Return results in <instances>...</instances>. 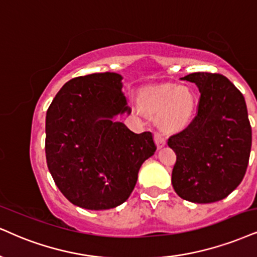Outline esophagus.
I'll use <instances>...</instances> for the list:
<instances>
[{
    "label": "esophagus",
    "mask_w": 257,
    "mask_h": 257,
    "mask_svg": "<svg viewBox=\"0 0 257 257\" xmlns=\"http://www.w3.org/2000/svg\"><path fill=\"white\" fill-rule=\"evenodd\" d=\"M155 142H156V145L158 149L163 148L164 145H166V141H164L163 136L160 135V134H155Z\"/></svg>",
    "instance_id": "esophagus-1"
}]
</instances>
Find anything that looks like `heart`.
Returning a JSON list of instances; mask_svg holds the SVG:
<instances>
[{"instance_id": "1", "label": "heart", "mask_w": 257, "mask_h": 257, "mask_svg": "<svg viewBox=\"0 0 257 257\" xmlns=\"http://www.w3.org/2000/svg\"><path fill=\"white\" fill-rule=\"evenodd\" d=\"M145 112L157 114L156 123L162 131L179 132L192 121L196 108V96L191 88L164 85L139 97Z\"/></svg>"}]
</instances>
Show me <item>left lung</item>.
Returning <instances> with one entry per match:
<instances>
[{
  "label": "left lung",
  "mask_w": 257,
  "mask_h": 257,
  "mask_svg": "<svg viewBox=\"0 0 257 257\" xmlns=\"http://www.w3.org/2000/svg\"><path fill=\"white\" fill-rule=\"evenodd\" d=\"M200 91L198 115L168 139L176 154L172 183L195 204L226 198L242 182L251 150V126L244 96L225 76L194 72L182 77Z\"/></svg>",
  "instance_id": "1"
}]
</instances>
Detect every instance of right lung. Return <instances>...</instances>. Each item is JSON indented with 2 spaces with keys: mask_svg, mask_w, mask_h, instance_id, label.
<instances>
[{
  "mask_svg": "<svg viewBox=\"0 0 257 257\" xmlns=\"http://www.w3.org/2000/svg\"><path fill=\"white\" fill-rule=\"evenodd\" d=\"M121 81L115 72L72 78L47 109V168L78 207L100 211L125 202L142 164L156 151L151 132L137 135L115 120L131 113Z\"/></svg>",
  "mask_w": 257,
  "mask_h": 257,
  "instance_id": "obj_1",
  "label": "right lung"
}]
</instances>
